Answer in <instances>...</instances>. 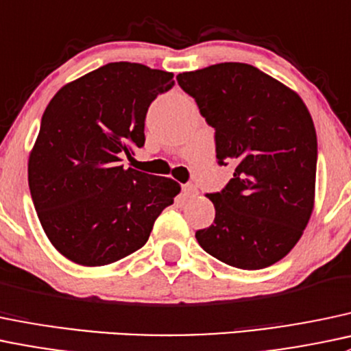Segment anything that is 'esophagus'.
<instances>
[{"mask_svg":"<svg viewBox=\"0 0 351 351\" xmlns=\"http://www.w3.org/2000/svg\"><path fill=\"white\" fill-rule=\"evenodd\" d=\"M183 195H185V198H193L198 195V188L195 185H183Z\"/></svg>","mask_w":351,"mask_h":351,"instance_id":"1","label":"esophagus"}]
</instances>
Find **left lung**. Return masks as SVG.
<instances>
[{"mask_svg": "<svg viewBox=\"0 0 351 351\" xmlns=\"http://www.w3.org/2000/svg\"><path fill=\"white\" fill-rule=\"evenodd\" d=\"M215 128L217 160L234 178L206 198L215 220L195 234L205 252L232 267L279 263L301 239L315 208L316 129L298 92L239 62L176 77Z\"/></svg>", "mask_w": 351, "mask_h": 351, "instance_id": "1", "label": "left lung"}]
</instances>
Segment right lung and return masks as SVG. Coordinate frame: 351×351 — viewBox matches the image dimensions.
<instances>
[{
    "instance_id": "obj_1",
    "label": "right lung",
    "mask_w": 351,
    "mask_h": 351,
    "mask_svg": "<svg viewBox=\"0 0 351 351\" xmlns=\"http://www.w3.org/2000/svg\"><path fill=\"white\" fill-rule=\"evenodd\" d=\"M173 73L112 62L51 97L28 158V185L51 245L72 263L101 267L136 252L182 191L178 182L124 168L145 145L151 102Z\"/></svg>"
}]
</instances>
